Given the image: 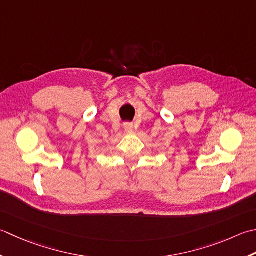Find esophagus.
I'll return each instance as SVG.
<instances>
[{"label": "esophagus", "instance_id": "34e87169", "mask_svg": "<svg viewBox=\"0 0 256 256\" xmlns=\"http://www.w3.org/2000/svg\"><path fill=\"white\" fill-rule=\"evenodd\" d=\"M124 130H125V132L132 133V132H133V124H131V123H125V124H124Z\"/></svg>", "mask_w": 256, "mask_h": 256}]
</instances>
